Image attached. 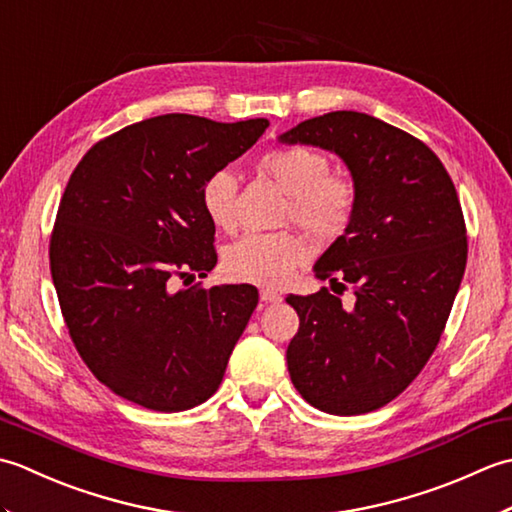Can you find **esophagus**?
<instances>
[{
	"label": "esophagus",
	"mask_w": 512,
	"mask_h": 512,
	"mask_svg": "<svg viewBox=\"0 0 512 512\" xmlns=\"http://www.w3.org/2000/svg\"><path fill=\"white\" fill-rule=\"evenodd\" d=\"M259 299H262L264 303H279L281 295L273 288H262V292H259Z\"/></svg>",
	"instance_id": "obj_1"
}]
</instances>
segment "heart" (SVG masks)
<instances>
[{"label":"heart","instance_id":"heart-1","mask_svg":"<svg viewBox=\"0 0 512 512\" xmlns=\"http://www.w3.org/2000/svg\"><path fill=\"white\" fill-rule=\"evenodd\" d=\"M259 169L288 195L284 220L321 242L339 239L350 228L358 204L356 182L343 171H332L323 151L303 145L275 147L259 156ZM237 189L235 171L228 167L211 171L200 187L202 209L222 231H231L237 222ZM306 257L308 246L295 233H246L226 248L224 268L237 281L279 286Z\"/></svg>","mask_w":512,"mask_h":512}]
</instances>
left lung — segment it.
Segmentation results:
<instances>
[{
	"label": "left lung",
	"mask_w": 512,
	"mask_h": 512,
	"mask_svg": "<svg viewBox=\"0 0 512 512\" xmlns=\"http://www.w3.org/2000/svg\"><path fill=\"white\" fill-rule=\"evenodd\" d=\"M279 140L339 154L358 189L350 228L314 266L332 288L352 285L355 303L328 288L286 297L299 314L292 385L334 416L380 409L427 365L458 295L469 253L458 191L422 140L361 112L310 118Z\"/></svg>",
	"instance_id": "1"
}]
</instances>
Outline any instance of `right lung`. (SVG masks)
<instances>
[{"instance_id":"1","label":"right lung","mask_w":512,"mask_h":512,"mask_svg":"<svg viewBox=\"0 0 512 512\" xmlns=\"http://www.w3.org/2000/svg\"><path fill=\"white\" fill-rule=\"evenodd\" d=\"M266 127L154 116L99 140L72 171L50 235L52 281L76 352L125 400L173 413L220 387L257 288L176 281L217 264L204 178Z\"/></svg>"}]
</instances>
